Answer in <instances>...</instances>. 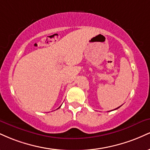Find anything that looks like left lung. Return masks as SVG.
<instances>
[{
    "label": "left lung",
    "mask_w": 150,
    "mask_h": 150,
    "mask_svg": "<svg viewBox=\"0 0 150 150\" xmlns=\"http://www.w3.org/2000/svg\"><path fill=\"white\" fill-rule=\"evenodd\" d=\"M119 107H120V106H119ZM119 107H118V108H116V109H117V108H119ZM116 109H114V110H116Z\"/></svg>",
    "instance_id": "left-lung-1"
}]
</instances>
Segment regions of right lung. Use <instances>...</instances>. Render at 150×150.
I'll return each mask as SVG.
<instances>
[{"label":"right lung","mask_w":150,"mask_h":150,"mask_svg":"<svg viewBox=\"0 0 150 150\" xmlns=\"http://www.w3.org/2000/svg\"><path fill=\"white\" fill-rule=\"evenodd\" d=\"M60 107H61V106H60ZM60 107H59V108H60Z\"/></svg>","instance_id":"right-lung-1"}]
</instances>
